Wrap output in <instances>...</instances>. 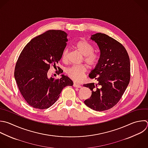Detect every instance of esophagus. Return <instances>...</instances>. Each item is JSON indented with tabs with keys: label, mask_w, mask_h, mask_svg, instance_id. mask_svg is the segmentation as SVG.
Returning a JSON list of instances; mask_svg holds the SVG:
<instances>
[{
	"label": "esophagus",
	"mask_w": 148,
	"mask_h": 148,
	"mask_svg": "<svg viewBox=\"0 0 148 148\" xmlns=\"http://www.w3.org/2000/svg\"><path fill=\"white\" fill-rule=\"evenodd\" d=\"M73 86V87H77V88H81V87H82V86H81V85H80L79 84L76 83H74Z\"/></svg>",
	"instance_id": "esophagus-1"
}]
</instances>
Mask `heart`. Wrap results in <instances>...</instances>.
Returning <instances> with one entry per match:
<instances>
[{"mask_svg":"<svg viewBox=\"0 0 148 148\" xmlns=\"http://www.w3.org/2000/svg\"><path fill=\"white\" fill-rule=\"evenodd\" d=\"M75 49L83 56V61L90 67H95L98 62V56L97 54L93 53L94 47L88 42L86 40H80L75 45ZM68 50L65 49L62 56L63 61L67 60ZM87 68L84 65L77 66H72L66 69V73L72 80L75 82H80L83 79Z\"/></svg>","mask_w":148,"mask_h":148,"instance_id":"1","label":"heart"}]
</instances>
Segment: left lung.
I'll return each instance as SVG.
<instances>
[{
	"label": "left lung",
	"mask_w": 148,
	"mask_h": 148,
	"mask_svg": "<svg viewBox=\"0 0 148 148\" xmlns=\"http://www.w3.org/2000/svg\"><path fill=\"white\" fill-rule=\"evenodd\" d=\"M91 39L99 49V58L89 75L97 83L84 84L91 91L84 103L96 111L108 110L121 99L130 80V62L124 47L108 35L97 33Z\"/></svg>",
	"instance_id": "8db88e82"
}]
</instances>
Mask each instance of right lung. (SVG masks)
Here are the masks:
<instances>
[{
  "mask_svg": "<svg viewBox=\"0 0 148 148\" xmlns=\"http://www.w3.org/2000/svg\"><path fill=\"white\" fill-rule=\"evenodd\" d=\"M66 37L64 31H47L32 39L18 58L15 79L23 98L34 108H49L57 101L64 87L73 85L72 80L64 75L60 79L47 77L50 65L56 66L62 58ZM61 73L59 71L58 75Z\"/></svg>",
  "mask_w": 148,
  "mask_h": 148,
  "instance_id": "right-lung-1",
  "label": "right lung"
}]
</instances>
